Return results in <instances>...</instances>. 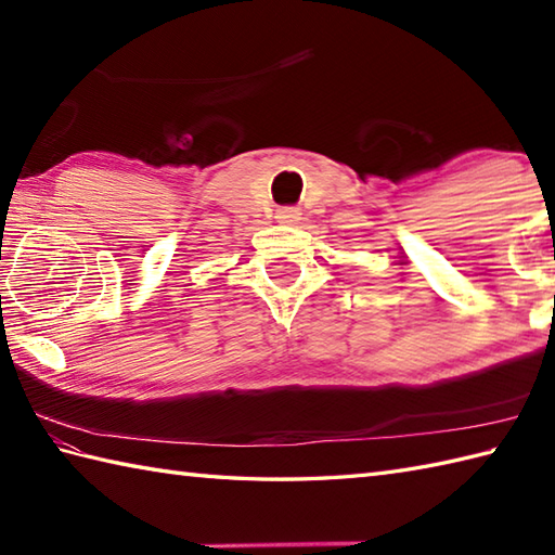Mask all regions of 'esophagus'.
I'll use <instances>...</instances> for the list:
<instances>
[{"label": "esophagus", "mask_w": 555, "mask_h": 555, "mask_svg": "<svg viewBox=\"0 0 555 555\" xmlns=\"http://www.w3.org/2000/svg\"><path fill=\"white\" fill-rule=\"evenodd\" d=\"M276 221L279 223H298L300 209L298 207H281V209H276Z\"/></svg>", "instance_id": "34e87169"}]
</instances>
